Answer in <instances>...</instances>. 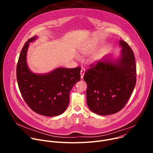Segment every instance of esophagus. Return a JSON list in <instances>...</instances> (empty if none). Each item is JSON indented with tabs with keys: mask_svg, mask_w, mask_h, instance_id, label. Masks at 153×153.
<instances>
[{
	"mask_svg": "<svg viewBox=\"0 0 153 153\" xmlns=\"http://www.w3.org/2000/svg\"><path fill=\"white\" fill-rule=\"evenodd\" d=\"M85 68H82L80 70V77H81V79H83V76L85 74Z\"/></svg>",
	"mask_w": 153,
	"mask_h": 153,
	"instance_id": "34e87169",
	"label": "esophagus"
}]
</instances>
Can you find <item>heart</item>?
<instances>
[{"label":"heart","instance_id":"heart-1","mask_svg":"<svg viewBox=\"0 0 153 153\" xmlns=\"http://www.w3.org/2000/svg\"><path fill=\"white\" fill-rule=\"evenodd\" d=\"M83 53H84V54H87V53H88V51H83Z\"/></svg>","mask_w":153,"mask_h":153}]
</instances>
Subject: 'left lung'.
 I'll return each instance as SVG.
<instances>
[{"label": "left lung", "instance_id": "obj_1", "mask_svg": "<svg viewBox=\"0 0 153 153\" xmlns=\"http://www.w3.org/2000/svg\"><path fill=\"white\" fill-rule=\"evenodd\" d=\"M120 56L106 55L91 64L83 76L87 84L86 102L91 111L100 116L116 113L125 106L136 83V61L128 43L119 40Z\"/></svg>", "mask_w": 153, "mask_h": 153}]
</instances>
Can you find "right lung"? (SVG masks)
<instances>
[{
  "label": "right lung",
  "instance_id": "add662e5",
  "mask_svg": "<svg viewBox=\"0 0 153 153\" xmlns=\"http://www.w3.org/2000/svg\"><path fill=\"white\" fill-rule=\"evenodd\" d=\"M37 39L35 36L28 39L20 52L16 69L18 86L33 111L45 116H57L68 107L70 91L80 80L81 68H57L48 73H34L28 68L27 55L30 43Z\"/></svg>",
  "mask_w": 153,
  "mask_h": 153
}]
</instances>
